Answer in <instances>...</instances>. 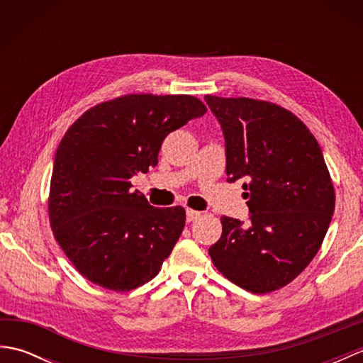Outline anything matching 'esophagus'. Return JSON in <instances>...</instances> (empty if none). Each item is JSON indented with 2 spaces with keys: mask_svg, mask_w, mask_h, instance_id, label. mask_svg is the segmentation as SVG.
Returning <instances> with one entry per match:
<instances>
[{
  "mask_svg": "<svg viewBox=\"0 0 363 363\" xmlns=\"http://www.w3.org/2000/svg\"><path fill=\"white\" fill-rule=\"evenodd\" d=\"M199 217H201V212L194 211V209H187V221H189V223L198 220Z\"/></svg>",
  "mask_w": 363,
  "mask_h": 363,
  "instance_id": "1",
  "label": "esophagus"
}]
</instances>
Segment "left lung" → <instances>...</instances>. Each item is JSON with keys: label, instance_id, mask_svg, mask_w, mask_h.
Masks as SVG:
<instances>
[{"label": "left lung", "instance_id": "1", "mask_svg": "<svg viewBox=\"0 0 363 363\" xmlns=\"http://www.w3.org/2000/svg\"><path fill=\"white\" fill-rule=\"evenodd\" d=\"M226 142V174L243 184L250 223L221 217L209 248L218 272L251 293L290 284L318 252L335 191L317 138L295 113L252 98L204 96Z\"/></svg>", "mask_w": 363, "mask_h": 363}]
</instances>
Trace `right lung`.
I'll return each instance as SVG.
<instances>
[{
    "instance_id": "obj_1",
    "label": "right lung",
    "mask_w": 363,
    "mask_h": 363,
    "mask_svg": "<svg viewBox=\"0 0 363 363\" xmlns=\"http://www.w3.org/2000/svg\"><path fill=\"white\" fill-rule=\"evenodd\" d=\"M207 111L190 95L130 94L90 107L54 157L48 215L78 272L99 287L129 291L151 281L186 225L181 206L152 207L130 177L157 165L164 138Z\"/></svg>"
}]
</instances>
